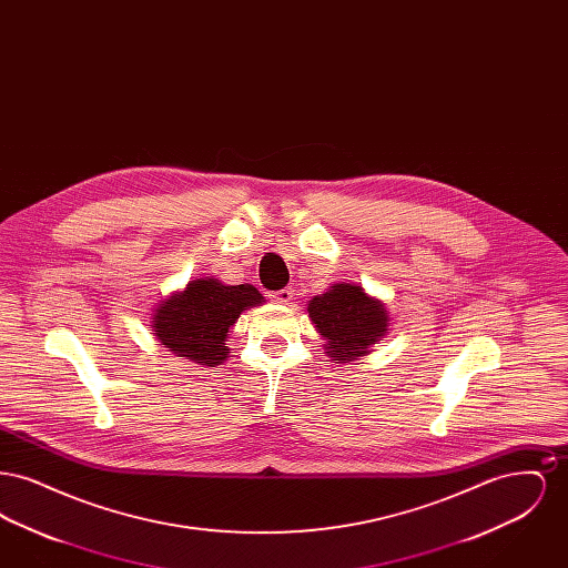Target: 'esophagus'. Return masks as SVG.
Wrapping results in <instances>:
<instances>
[{"instance_id":"obj_1","label":"esophagus","mask_w":568,"mask_h":568,"mask_svg":"<svg viewBox=\"0 0 568 568\" xmlns=\"http://www.w3.org/2000/svg\"><path fill=\"white\" fill-rule=\"evenodd\" d=\"M271 297L274 302H278V304H290V302H292V297H294V292H292L290 287H285V290H276V292H272Z\"/></svg>"}]
</instances>
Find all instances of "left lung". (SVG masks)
<instances>
[{"instance_id": "8db88e82", "label": "left lung", "mask_w": 568, "mask_h": 568, "mask_svg": "<svg viewBox=\"0 0 568 568\" xmlns=\"http://www.w3.org/2000/svg\"><path fill=\"white\" fill-rule=\"evenodd\" d=\"M308 317L325 341V353L352 362L368 353L387 329V313L359 285L341 283L308 302Z\"/></svg>"}]
</instances>
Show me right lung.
<instances>
[{"label": "right lung", "mask_w": 568, "mask_h": 568, "mask_svg": "<svg viewBox=\"0 0 568 568\" xmlns=\"http://www.w3.org/2000/svg\"><path fill=\"white\" fill-rule=\"evenodd\" d=\"M262 302L264 297L253 285H221L215 278L193 281L183 294L158 308L153 332L179 357L216 366L230 353L225 347L230 327L248 306Z\"/></svg>", "instance_id": "1"}]
</instances>
